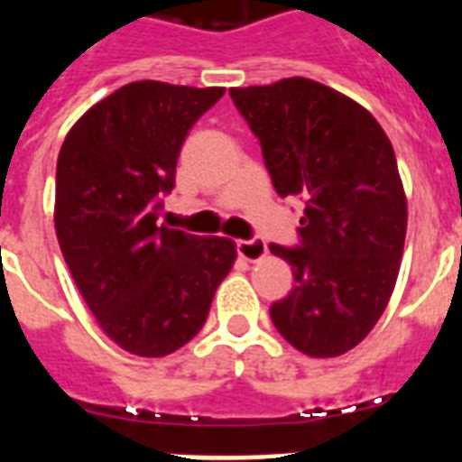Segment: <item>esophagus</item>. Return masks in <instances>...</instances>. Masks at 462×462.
Wrapping results in <instances>:
<instances>
[{
  "label": "esophagus",
  "mask_w": 462,
  "mask_h": 462,
  "mask_svg": "<svg viewBox=\"0 0 462 462\" xmlns=\"http://www.w3.org/2000/svg\"><path fill=\"white\" fill-rule=\"evenodd\" d=\"M237 254L245 261H261L268 254V245L263 239H239Z\"/></svg>",
  "instance_id": "esophagus-1"
}]
</instances>
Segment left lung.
Masks as SVG:
<instances>
[{
  "label": "left lung",
  "instance_id": "1",
  "mask_svg": "<svg viewBox=\"0 0 462 462\" xmlns=\"http://www.w3.org/2000/svg\"><path fill=\"white\" fill-rule=\"evenodd\" d=\"M230 96L261 141L275 191L307 201L300 246L271 245L295 273L271 319L309 357L345 355L376 326L401 271L408 199L393 146L372 112L311 79Z\"/></svg>",
  "mask_w": 462,
  "mask_h": 462
}]
</instances>
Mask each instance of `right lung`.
Instances as JSON below:
<instances>
[{
    "instance_id": "obj_1",
    "label": "right lung",
    "mask_w": 462,
    "mask_h": 462,
    "mask_svg": "<svg viewBox=\"0 0 462 462\" xmlns=\"http://www.w3.org/2000/svg\"><path fill=\"white\" fill-rule=\"evenodd\" d=\"M223 93L126 83L93 105L61 143L60 249L105 336L139 357H165L187 345L237 259L232 239L158 225L181 143Z\"/></svg>"
}]
</instances>
